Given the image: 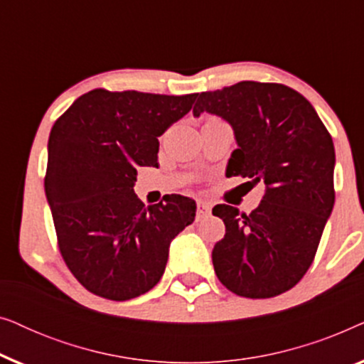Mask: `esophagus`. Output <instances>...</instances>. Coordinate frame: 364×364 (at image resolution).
<instances>
[{"mask_svg":"<svg viewBox=\"0 0 364 364\" xmlns=\"http://www.w3.org/2000/svg\"><path fill=\"white\" fill-rule=\"evenodd\" d=\"M210 208L212 205L205 200H198L197 202V217H205L210 213Z\"/></svg>","mask_w":364,"mask_h":364,"instance_id":"esophagus-1","label":"esophagus"}]
</instances>
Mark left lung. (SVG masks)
<instances>
[{"instance_id": "1", "label": "left lung", "mask_w": 364, "mask_h": 364, "mask_svg": "<svg viewBox=\"0 0 364 364\" xmlns=\"http://www.w3.org/2000/svg\"><path fill=\"white\" fill-rule=\"evenodd\" d=\"M193 116L230 124L237 149L227 173L265 187L250 213L220 203L225 223L212 262L235 295L270 298L301 280L335 205V146L315 107L283 84L242 81L198 96Z\"/></svg>"}]
</instances>
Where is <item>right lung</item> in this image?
I'll return each mask as SVG.
<instances>
[{
	"label": "right lung",
	"instance_id": "1",
	"mask_svg": "<svg viewBox=\"0 0 364 364\" xmlns=\"http://www.w3.org/2000/svg\"><path fill=\"white\" fill-rule=\"evenodd\" d=\"M197 94H84L54 122L44 191L59 250L94 295L124 301L151 290L173 238L196 220V200L171 196L146 207L134 192L137 167H157L159 139Z\"/></svg>",
	"mask_w": 364,
	"mask_h": 364
}]
</instances>
